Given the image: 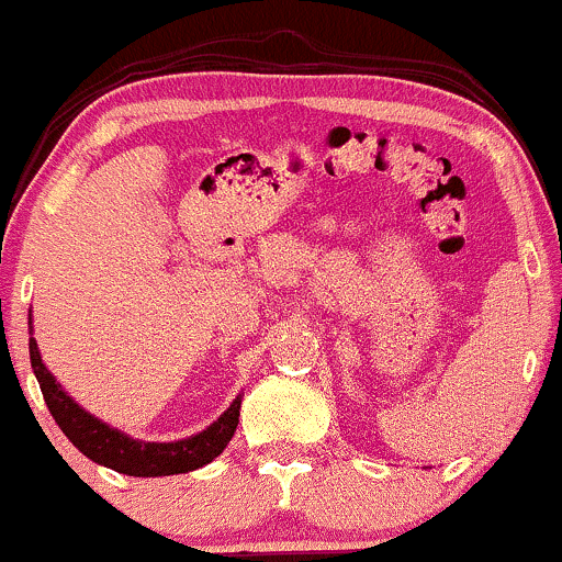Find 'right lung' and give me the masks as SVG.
<instances>
[{"instance_id":"add662e5","label":"right lung","mask_w":562,"mask_h":562,"mask_svg":"<svg viewBox=\"0 0 562 562\" xmlns=\"http://www.w3.org/2000/svg\"><path fill=\"white\" fill-rule=\"evenodd\" d=\"M29 355L36 381H40L42 397H45L55 424L64 429V435L74 442V448H79L95 464L109 467L114 472L131 474V477H165V474L194 472L200 467L211 464L215 456L224 453L234 429H237L243 394L234 397V403L215 418L211 427L196 431V435L172 442L135 440V437L109 427L106 422L85 411L58 384V379L42 362L34 333L29 338Z\"/></svg>"}]
</instances>
